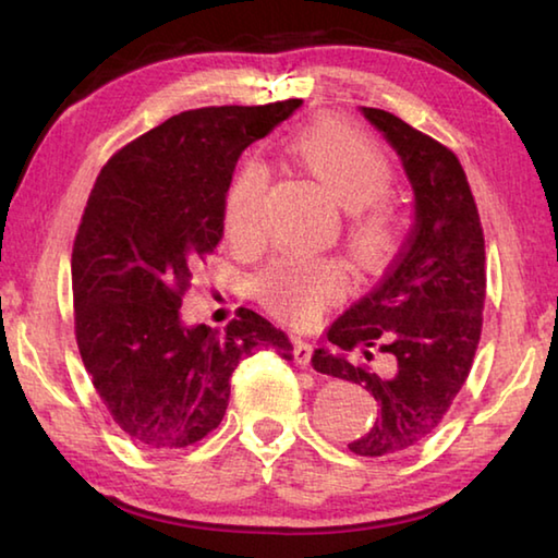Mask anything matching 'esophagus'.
Masks as SVG:
<instances>
[{
	"instance_id": "34e87169",
	"label": "esophagus",
	"mask_w": 558,
	"mask_h": 558,
	"mask_svg": "<svg viewBox=\"0 0 558 558\" xmlns=\"http://www.w3.org/2000/svg\"><path fill=\"white\" fill-rule=\"evenodd\" d=\"M292 354H295V364L300 369H307L310 359H313V344L305 342V339H295V349H292Z\"/></svg>"
}]
</instances>
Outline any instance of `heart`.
<instances>
[{
    "instance_id": "obj_1",
    "label": "heart",
    "mask_w": 558,
    "mask_h": 558,
    "mask_svg": "<svg viewBox=\"0 0 558 558\" xmlns=\"http://www.w3.org/2000/svg\"><path fill=\"white\" fill-rule=\"evenodd\" d=\"M300 165L349 211V241L359 258L376 266L401 239V216L384 199L393 165L379 145L339 120H317L290 140ZM268 169L248 159L226 194L223 219L231 233H253L266 199ZM347 266L337 258H280L258 278V295L288 323H313L347 290Z\"/></svg>"
}]
</instances>
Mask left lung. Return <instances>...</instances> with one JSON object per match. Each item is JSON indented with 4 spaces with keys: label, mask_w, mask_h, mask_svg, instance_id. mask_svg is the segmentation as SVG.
<instances>
[{
    "label": "left lung",
    "mask_w": 558,
    "mask_h": 558,
    "mask_svg": "<svg viewBox=\"0 0 558 558\" xmlns=\"http://www.w3.org/2000/svg\"><path fill=\"white\" fill-rule=\"evenodd\" d=\"M362 112L401 157L415 219L379 286L329 325L337 352L315 349L313 366L379 401V418L349 450L381 458L426 440L468 379L483 332L485 235L458 157L391 112ZM374 351L385 359L369 367Z\"/></svg>",
    "instance_id": "obj_1"
}]
</instances>
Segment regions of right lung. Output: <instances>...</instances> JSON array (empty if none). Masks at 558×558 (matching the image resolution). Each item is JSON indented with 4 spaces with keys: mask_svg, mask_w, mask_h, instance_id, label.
<instances>
[{
    "mask_svg": "<svg viewBox=\"0 0 558 558\" xmlns=\"http://www.w3.org/2000/svg\"><path fill=\"white\" fill-rule=\"evenodd\" d=\"M300 106L179 112L100 169L73 241L75 342L112 421L140 446H194L221 423L243 356L292 359L288 335L253 310L219 332L184 325L179 307L221 241L243 149Z\"/></svg>",
    "mask_w": 558,
    "mask_h": 558,
    "instance_id": "obj_1",
    "label": "right lung"
}]
</instances>
